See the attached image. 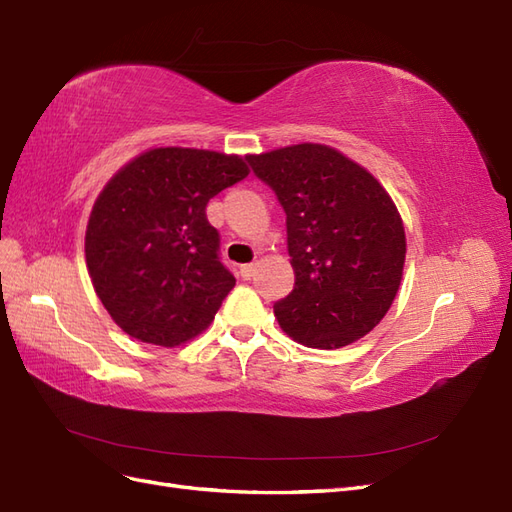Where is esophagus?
<instances>
[{"label": "esophagus", "instance_id": "1", "mask_svg": "<svg viewBox=\"0 0 512 512\" xmlns=\"http://www.w3.org/2000/svg\"><path fill=\"white\" fill-rule=\"evenodd\" d=\"M241 277L243 280H252L254 273H256V262H250V265H241Z\"/></svg>", "mask_w": 512, "mask_h": 512}]
</instances>
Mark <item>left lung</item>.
Here are the masks:
<instances>
[{"label": "left lung", "mask_w": 512, "mask_h": 512, "mask_svg": "<svg viewBox=\"0 0 512 512\" xmlns=\"http://www.w3.org/2000/svg\"><path fill=\"white\" fill-rule=\"evenodd\" d=\"M286 213L294 288L273 305L299 344L333 350L367 335L389 312L406 260L391 196L333 147L303 143L247 156Z\"/></svg>", "instance_id": "obj_1"}]
</instances>
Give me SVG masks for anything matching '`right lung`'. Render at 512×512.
Wrapping results in <instances>:
<instances>
[{"mask_svg": "<svg viewBox=\"0 0 512 512\" xmlns=\"http://www.w3.org/2000/svg\"><path fill=\"white\" fill-rule=\"evenodd\" d=\"M247 158L158 147L123 166L89 215L85 258L106 312L130 337L175 348L203 333L235 288L207 203Z\"/></svg>", "mask_w": 512, "mask_h": 512, "instance_id": "1", "label": "right lung"}]
</instances>
